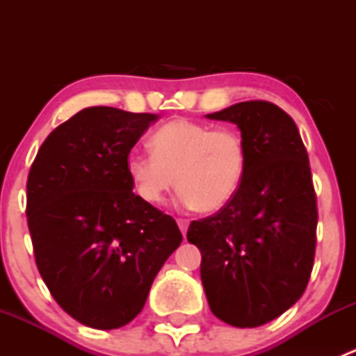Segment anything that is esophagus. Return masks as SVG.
Wrapping results in <instances>:
<instances>
[{
    "label": "esophagus",
    "instance_id": "34e87169",
    "mask_svg": "<svg viewBox=\"0 0 356 356\" xmlns=\"http://www.w3.org/2000/svg\"><path fill=\"white\" fill-rule=\"evenodd\" d=\"M177 224H179V229H181L182 234L186 236V232H188V227H189L188 218H177Z\"/></svg>",
    "mask_w": 356,
    "mask_h": 356
}]
</instances>
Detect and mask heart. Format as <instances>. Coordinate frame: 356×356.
<instances>
[{
  "label": "heart",
  "mask_w": 356,
  "mask_h": 356,
  "mask_svg": "<svg viewBox=\"0 0 356 356\" xmlns=\"http://www.w3.org/2000/svg\"><path fill=\"white\" fill-rule=\"evenodd\" d=\"M149 148L125 160L132 188L148 204H160L177 182L186 207L215 213L231 203L245 179L248 149L236 129L175 118L153 132Z\"/></svg>",
  "instance_id": "obj_1"
}]
</instances>
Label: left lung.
Segmentation results:
<instances>
[{
    "mask_svg": "<svg viewBox=\"0 0 356 356\" xmlns=\"http://www.w3.org/2000/svg\"><path fill=\"white\" fill-rule=\"evenodd\" d=\"M232 122L248 149L238 195L189 224L201 251V282L215 317L258 327L307 289L317 245V196L296 124L270 102L251 99L207 115Z\"/></svg>",
    "mask_w": 356,
    "mask_h": 356,
    "instance_id": "obj_1",
    "label": "left lung"
}]
</instances>
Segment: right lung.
Returning <instances> with one entry per match:
<instances>
[{
  "instance_id": "obj_1",
  "label": "right lung",
  "mask_w": 356,
  "mask_h": 356,
  "mask_svg": "<svg viewBox=\"0 0 356 356\" xmlns=\"http://www.w3.org/2000/svg\"><path fill=\"white\" fill-rule=\"evenodd\" d=\"M153 113L89 106L60 124L27 177V225L38 270L56 303L92 329L138 317L182 234L132 193L125 160Z\"/></svg>"
}]
</instances>
